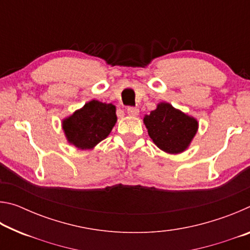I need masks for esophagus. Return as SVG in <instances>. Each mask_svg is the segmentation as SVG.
Here are the masks:
<instances>
[{"instance_id": "esophagus-1", "label": "esophagus", "mask_w": 250, "mask_h": 250, "mask_svg": "<svg viewBox=\"0 0 250 250\" xmlns=\"http://www.w3.org/2000/svg\"><path fill=\"white\" fill-rule=\"evenodd\" d=\"M126 113L131 117H137L139 115V109L137 107H129L126 109Z\"/></svg>"}]
</instances>
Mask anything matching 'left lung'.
I'll return each instance as SVG.
<instances>
[{"mask_svg": "<svg viewBox=\"0 0 250 250\" xmlns=\"http://www.w3.org/2000/svg\"><path fill=\"white\" fill-rule=\"evenodd\" d=\"M143 124L154 145L168 154H180L188 149L198 130L196 118L188 116L167 101L159 103Z\"/></svg>", "mask_w": 250, "mask_h": 250, "instance_id": "1", "label": "left lung"}]
</instances>
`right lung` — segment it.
<instances>
[{"label": "right lung", "mask_w": 250, "mask_h": 250, "mask_svg": "<svg viewBox=\"0 0 250 250\" xmlns=\"http://www.w3.org/2000/svg\"><path fill=\"white\" fill-rule=\"evenodd\" d=\"M116 105L92 99L62 120L67 142L79 150H92L108 137L117 122Z\"/></svg>", "instance_id": "1"}]
</instances>
